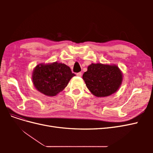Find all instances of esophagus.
I'll return each instance as SVG.
<instances>
[{
    "instance_id": "1",
    "label": "esophagus",
    "mask_w": 153,
    "mask_h": 153,
    "mask_svg": "<svg viewBox=\"0 0 153 153\" xmlns=\"http://www.w3.org/2000/svg\"><path fill=\"white\" fill-rule=\"evenodd\" d=\"M76 75L78 76H82V73H81V72H79V73H76Z\"/></svg>"
}]
</instances>
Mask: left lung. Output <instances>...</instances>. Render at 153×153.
Returning <instances> with one entry per match:
<instances>
[{"label":"left lung","mask_w":153,"mask_h":153,"mask_svg":"<svg viewBox=\"0 0 153 153\" xmlns=\"http://www.w3.org/2000/svg\"><path fill=\"white\" fill-rule=\"evenodd\" d=\"M86 86L97 97L108 96L116 92L123 81V74L116 65L91 64L83 75Z\"/></svg>","instance_id":"obj_1"}]
</instances>
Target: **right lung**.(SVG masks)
Returning <instances> with one entry per match:
<instances>
[{"instance_id":"right-lung-1","label":"right lung","mask_w":153,"mask_h":153,"mask_svg":"<svg viewBox=\"0 0 153 153\" xmlns=\"http://www.w3.org/2000/svg\"><path fill=\"white\" fill-rule=\"evenodd\" d=\"M74 76L75 75L69 66L55 62L37 65L32 78L37 90L46 96H53L63 91Z\"/></svg>"}]
</instances>
